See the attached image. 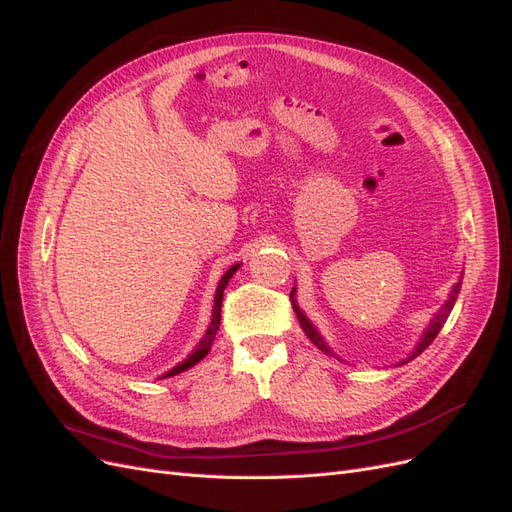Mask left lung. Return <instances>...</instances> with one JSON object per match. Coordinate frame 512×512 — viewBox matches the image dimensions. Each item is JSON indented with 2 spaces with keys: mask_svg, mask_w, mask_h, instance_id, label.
Instances as JSON below:
<instances>
[{
  "mask_svg": "<svg viewBox=\"0 0 512 512\" xmlns=\"http://www.w3.org/2000/svg\"><path fill=\"white\" fill-rule=\"evenodd\" d=\"M463 275V273H461ZM294 290H297V288H292V292H290V297H292V307H294V314H297V318H299V324H301V329L305 331V335L309 337V339H312V344L314 346H318L322 352H327V354H331L333 356V352H331V348H329V344L327 342H324V337L316 331V327H314V324L312 322H309L307 320V316L303 314V309L297 305V303H294ZM459 290H461V280L453 286V290H451V294H448V299H446V303L440 307V312L436 314V316H433V320L429 322V327H427V331L423 333V337H421V342H418L416 344V348L412 350V354L408 356V361H412L414 359V356H418V354H421L431 342H433V339H436V335L440 333V329L444 327V322H446V318H448V314H451V309H453V305H455V301H457V294H459ZM408 361H404V363H408Z\"/></svg>",
  "mask_w": 512,
  "mask_h": 512,
  "instance_id": "obj_1",
  "label": "left lung"
}]
</instances>
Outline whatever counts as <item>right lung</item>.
Returning <instances> with one entry per match:
<instances>
[{"mask_svg":"<svg viewBox=\"0 0 512 512\" xmlns=\"http://www.w3.org/2000/svg\"><path fill=\"white\" fill-rule=\"evenodd\" d=\"M239 267H241V265H232V267H230V269H228V271L222 275V280H220L218 288H215L213 312H211V324H209V329H207L205 337L200 339L198 346L192 350V354L188 356V359H185L183 363H179L177 367L170 369L164 378H170V376H177V374H181V371L190 369L192 365H196L198 361H203L205 356L209 354V350H211V344H213V339H215V333H218V329H220V318H222V301H224V288L228 286V280H230L232 275L237 273V269H239Z\"/></svg>","mask_w":512,"mask_h":512,"instance_id":"add662e5","label":"right lung"}]
</instances>
